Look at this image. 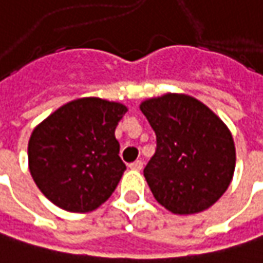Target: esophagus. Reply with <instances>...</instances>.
<instances>
[{
  "label": "esophagus",
  "mask_w": 263,
  "mask_h": 263,
  "mask_svg": "<svg viewBox=\"0 0 263 263\" xmlns=\"http://www.w3.org/2000/svg\"><path fill=\"white\" fill-rule=\"evenodd\" d=\"M129 168H131V170H137V171H140V170L143 168V161H135V162L129 163Z\"/></svg>",
  "instance_id": "34e87169"
}]
</instances>
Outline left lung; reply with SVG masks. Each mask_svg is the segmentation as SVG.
<instances>
[{
    "label": "left lung",
    "instance_id": "left-lung-1",
    "mask_svg": "<svg viewBox=\"0 0 263 263\" xmlns=\"http://www.w3.org/2000/svg\"><path fill=\"white\" fill-rule=\"evenodd\" d=\"M156 134L144 177L155 199L176 214L211 207L235 170L229 129L207 105L189 95L166 93L140 105Z\"/></svg>",
    "mask_w": 263,
    "mask_h": 263
}]
</instances>
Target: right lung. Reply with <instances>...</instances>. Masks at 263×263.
<instances>
[{
    "instance_id": "1",
    "label": "right lung",
    "mask_w": 263,
    "mask_h": 263,
    "mask_svg": "<svg viewBox=\"0 0 263 263\" xmlns=\"http://www.w3.org/2000/svg\"><path fill=\"white\" fill-rule=\"evenodd\" d=\"M126 110L119 102L80 98L58 108L32 131L29 171L54 205L87 213L111 196L126 170L115 137Z\"/></svg>"
}]
</instances>
